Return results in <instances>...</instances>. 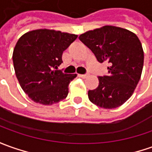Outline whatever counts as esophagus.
Instances as JSON below:
<instances>
[{
    "instance_id": "1",
    "label": "esophagus",
    "mask_w": 152,
    "mask_h": 152,
    "mask_svg": "<svg viewBox=\"0 0 152 152\" xmlns=\"http://www.w3.org/2000/svg\"><path fill=\"white\" fill-rule=\"evenodd\" d=\"M78 76L81 77V78H86L87 76H88V74H80V75H78Z\"/></svg>"
}]
</instances>
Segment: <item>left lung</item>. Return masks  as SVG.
<instances>
[{"label":"left lung","mask_w":152,"mask_h":152,"mask_svg":"<svg viewBox=\"0 0 152 152\" xmlns=\"http://www.w3.org/2000/svg\"><path fill=\"white\" fill-rule=\"evenodd\" d=\"M100 63L107 62L108 74L99 76V85L88 91L95 105L105 109L121 106L132 96L140 80L144 52L136 34L123 28L105 26L79 37Z\"/></svg>","instance_id":"left-lung-1"}]
</instances>
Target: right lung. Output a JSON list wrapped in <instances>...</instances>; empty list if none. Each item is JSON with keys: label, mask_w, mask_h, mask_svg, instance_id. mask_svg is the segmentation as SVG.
<instances>
[{"label": "right lung", "mask_w": 152, "mask_h": 152, "mask_svg": "<svg viewBox=\"0 0 152 152\" xmlns=\"http://www.w3.org/2000/svg\"><path fill=\"white\" fill-rule=\"evenodd\" d=\"M77 35L40 29L24 34L13 51L15 76L25 93L33 102L52 105L67 96L68 86L76 74L57 69L62 53Z\"/></svg>", "instance_id": "add662e5"}]
</instances>
